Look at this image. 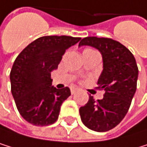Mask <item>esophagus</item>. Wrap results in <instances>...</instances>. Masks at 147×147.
Here are the masks:
<instances>
[{"label":"esophagus","instance_id":"1","mask_svg":"<svg viewBox=\"0 0 147 147\" xmlns=\"http://www.w3.org/2000/svg\"><path fill=\"white\" fill-rule=\"evenodd\" d=\"M77 91H78V88L77 87H71L70 88V92H71L72 94H74Z\"/></svg>","mask_w":147,"mask_h":147}]
</instances>
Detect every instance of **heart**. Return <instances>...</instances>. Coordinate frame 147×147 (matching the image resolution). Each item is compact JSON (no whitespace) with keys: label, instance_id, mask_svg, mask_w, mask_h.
Masks as SVG:
<instances>
[{"label":"heart","instance_id":"1","mask_svg":"<svg viewBox=\"0 0 147 147\" xmlns=\"http://www.w3.org/2000/svg\"><path fill=\"white\" fill-rule=\"evenodd\" d=\"M85 51H86V50H85Z\"/></svg>","mask_w":147,"mask_h":147}]
</instances>
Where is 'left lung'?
Returning a JSON list of instances; mask_svg holds the SVG:
<instances>
[{
	"mask_svg": "<svg viewBox=\"0 0 147 147\" xmlns=\"http://www.w3.org/2000/svg\"><path fill=\"white\" fill-rule=\"evenodd\" d=\"M97 49L102 58V71L98 78L99 89L105 91L102 100L89 95L79 114L89 129L105 132L121 122L129 109L137 90L138 69L133 54L119 42L110 38L89 36L80 41L78 47Z\"/></svg>",
	"mask_w": 147,
	"mask_h": 147,
	"instance_id": "8db88e82",
	"label": "left lung"
}]
</instances>
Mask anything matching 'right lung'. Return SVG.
<instances>
[{"label": "right lung", "mask_w": 147, "mask_h": 147, "mask_svg": "<svg viewBox=\"0 0 147 147\" xmlns=\"http://www.w3.org/2000/svg\"><path fill=\"white\" fill-rule=\"evenodd\" d=\"M80 37L47 36L34 40L19 53L10 71L11 94L20 115L34 126H49L59 117L61 103L70 95L69 87L52 85V71L62 55Z\"/></svg>", "instance_id": "add662e5"}]
</instances>
